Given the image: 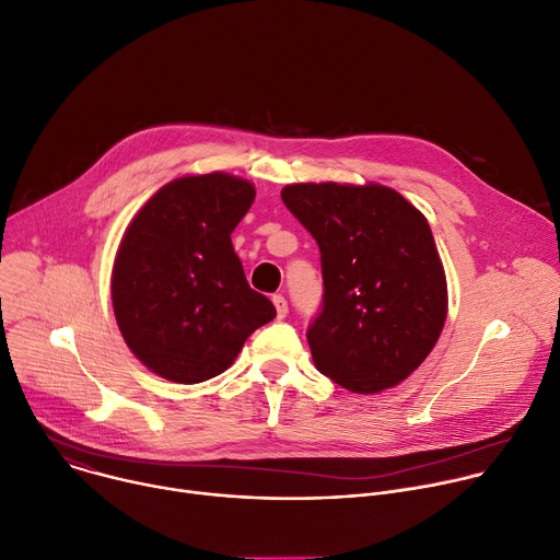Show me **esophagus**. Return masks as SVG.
I'll return each mask as SVG.
<instances>
[{"label": "esophagus", "instance_id": "esophagus-1", "mask_svg": "<svg viewBox=\"0 0 560 560\" xmlns=\"http://www.w3.org/2000/svg\"><path fill=\"white\" fill-rule=\"evenodd\" d=\"M271 300H273V306H276V311H278V317H280V319H282V317H287V313H289L287 298H284V295H280V293H276Z\"/></svg>", "mask_w": 560, "mask_h": 560}]
</instances>
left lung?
<instances>
[{
    "instance_id": "8db88e82",
    "label": "left lung",
    "mask_w": 560,
    "mask_h": 560,
    "mask_svg": "<svg viewBox=\"0 0 560 560\" xmlns=\"http://www.w3.org/2000/svg\"><path fill=\"white\" fill-rule=\"evenodd\" d=\"M280 196L319 247L322 308L306 330L315 369L353 393L399 384L448 313L428 220L384 185L300 183Z\"/></svg>"
}]
</instances>
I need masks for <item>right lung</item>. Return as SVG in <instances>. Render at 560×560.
I'll use <instances>...</instances> for the list:
<instances>
[{"mask_svg":"<svg viewBox=\"0 0 560 560\" xmlns=\"http://www.w3.org/2000/svg\"><path fill=\"white\" fill-rule=\"evenodd\" d=\"M254 198V185L230 174L183 176L130 222L112 269V306L126 345L156 375L211 380L276 317L232 245Z\"/></svg>","mask_w":560,"mask_h":560,"instance_id":"1","label":"right lung"}]
</instances>
